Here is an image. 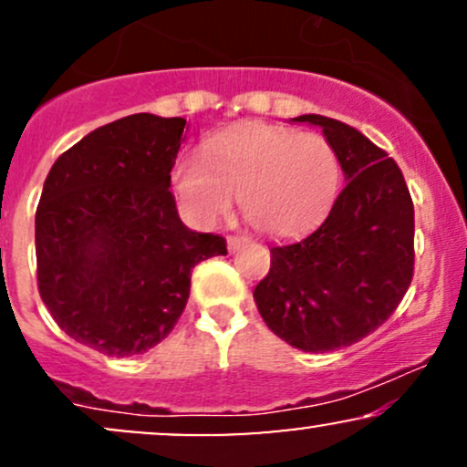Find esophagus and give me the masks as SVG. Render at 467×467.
Listing matches in <instances>:
<instances>
[{
    "instance_id": "obj_1",
    "label": "esophagus",
    "mask_w": 467,
    "mask_h": 467,
    "mask_svg": "<svg viewBox=\"0 0 467 467\" xmlns=\"http://www.w3.org/2000/svg\"><path fill=\"white\" fill-rule=\"evenodd\" d=\"M245 241H248V239H244V237H228V252H230V254H234V252H237L241 245L245 244Z\"/></svg>"
}]
</instances>
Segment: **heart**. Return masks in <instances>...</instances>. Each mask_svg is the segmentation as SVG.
<instances>
[{
    "instance_id": "heart-1",
    "label": "heart",
    "mask_w": 467,
    "mask_h": 467,
    "mask_svg": "<svg viewBox=\"0 0 467 467\" xmlns=\"http://www.w3.org/2000/svg\"><path fill=\"white\" fill-rule=\"evenodd\" d=\"M173 189L186 219L215 226L241 197L248 222L270 237H294L329 215L340 189V162L318 133L250 125L182 155Z\"/></svg>"
}]
</instances>
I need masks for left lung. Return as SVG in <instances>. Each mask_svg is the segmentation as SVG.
Wrapping results in <instances>:
<instances>
[{
  "instance_id": "obj_1",
  "label": "left lung",
  "mask_w": 467,
  "mask_h": 467,
  "mask_svg": "<svg viewBox=\"0 0 467 467\" xmlns=\"http://www.w3.org/2000/svg\"><path fill=\"white\" fill-rule=\"evenodd\" d=\"M292 122L323 130L347 186L312 234L270 250L254 303L281 340L325 353L362 340L404 298L415 261V208L400 166L360 131L318 114Z\"/></svg>"
}]
</instances>
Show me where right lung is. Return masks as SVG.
Wrapping results in <instances>:
<instances>
[{
    "mask_svg": "<svg viewBox=\"0 0 467 467\" xmlns=\"http://www.w3.org/2000/svg\"><path fill=\"white\" fill-rule=\"evenodd\" d=\"M184 118L133 114L52 164L35 217L36 278L69 337L105 356H140L184 312L191 270L226 239L182 223L171 169Z\"/></svg>",
    "mask_w": 467,
    "mask_h": 467,
    "instance_id": "1",
    "label": "right lung"
}]
</instances>
